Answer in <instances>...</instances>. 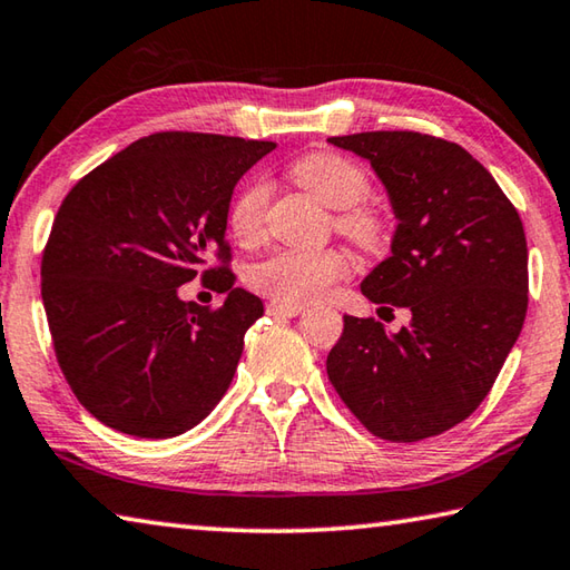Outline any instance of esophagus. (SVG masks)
<instances>
[{
  "instance_id": "34e87169",
  "label": "esophagus",
  "mask_w": 570,
  "mask_h": 570,
  "mask_svg": "<svg viewBox=\"0 0 570 570\" xmlns=\"http://www.w3.org/2000/svg\"><path fill=\"white\" fill-rule=\"evenodd\" d=\"M304 312L302 304H284V302H268L266 314L268 316H298Z\"/></svg>"
}]
</instances>
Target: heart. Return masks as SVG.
Returning <instances> with one entry per match:
<instances>
[{
    "instance_id": "b5f03b06",
    "label": "heart",
    "mask_w": 570,
    "mask_h": 570,
    "mask_svg": "<svg viewBox=\"0 0 570 570\" xmlns=\"http://www.w3.org/2000/svg\"><path fill=\"white\" fill-rule=\"evenodd\" d=\"M296 186L314 193L330 208H336L334 228L364 254H382L392 240L387 210L366 196L372 176L360 160L336 150H316L294 160L288 168ZM272 183L266 176H250L236 190L228 206V228L240 244H256L266 230ZM350 264L334 248H282L264 258L250 272V286L272 296L274 302L306 304L324 296L346 276Z\"/></svg>"
}]
</instances>
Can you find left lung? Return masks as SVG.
I'll use <instances>...</instances> for the list:
<instances>
[{
  "label": "left lung",
  "instance_id": "1",
  "mask_svg": "<svg viewBox=\"0 0 570 570\" xmlns=\"http://www.w3.org/2000/svg\"><path fill=\"white\" fill-rule=\"evenodd\" d=\"M372 163L400 218L392 256L364 278L382 308L412 320L390 336L344 316L326 356L336 394L372 435L420 442L488 397L528 308V246L515 206L458 142L414 130L330 138Z\"/></svg>",
  "mask_w": 570,
  "mask_h": 570
}]
</instances>
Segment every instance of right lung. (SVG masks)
<instances>
[{
  "mask_svg": "<svg viewBox=\"0 0 570 570\" xmlns=\"http://www.w3.org/2000/svg\"><path fill=\"white\" fill-rule=\"evenodd\" d=\"M272 140L163 130L67 193L42 250V302L75 397L132 438H176L224 397L262 298L234 286L226 218ZM196 275L220 307L177 298Z\"/></svg>",
  "mask_w": 570,
  "mask_h": 570,
  "instance_id": "1",
  "label": "right lung"
}]
</instances>
